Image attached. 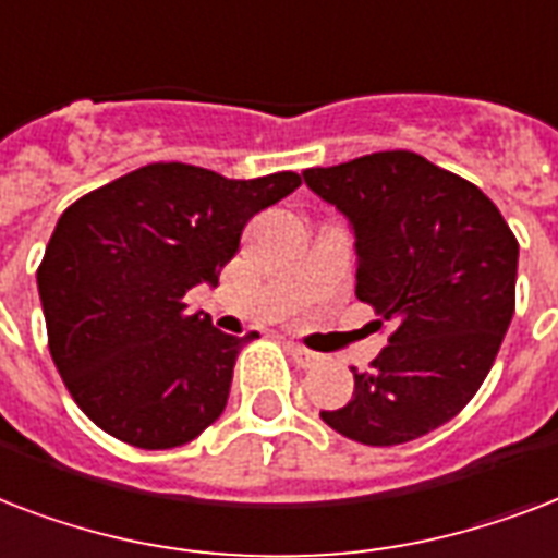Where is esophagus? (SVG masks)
<instances>
[{"instance_id":"esophagus-1","label":"esophagus","mask_w":558,"mask_h":558,"mask_svg":"<svg viewBox=\"0 0 558 558\" xmlns=\"http://www.w3.org/2000/svg\"><path fill=\"white\" fill-rule=\"evenodd\" d=\"M288 355L293 357V361H296V364L302 366V369H308V366H317L319 364V355L317 352H311V349H305V347H296V343H288Z\"/></svg>"}]
</instances>
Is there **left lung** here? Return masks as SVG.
I'll use <instances>...</instances> for the list:
<instances>
[{
  "label": "left lung",
  "instance_id": "obj_1",
  "mask_svg": "<svg viewBox=\"0 0 558 558\" xmlns=\"http://www.w3.org/2000/svg\"><path fill=\"white\" fill-rule=\"evenodd\" d=\"M355 230L357 300L390 326L355 392L319 416L364 445H401L481 390L515 311L518 241L474 183L413 150L302 171Z\"/></svg>",
  "mask_w": 558,
  "mask_h": 558
}]
</instances>
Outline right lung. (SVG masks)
Segmentation results:
<instances>
[{
    "label": "right lung",
    "instance_id": "obj_1",
    "mask_svg": "<svg viewBox=\"0 0 558 558\" xmlns=\"http://www.w3.org/2000/svg\"><path fill=\"white\" fill-rule=\"evenodd\" d=\"M300 174L227 180L209 168L150 162L84 194L37 267L51 361L95 425L136 448L192 442L227 408L247 338L185 311L194 284H218L256 211Z\"/></svg>",
    "mask_w": 558,
    "mask_h": 558
}]
</instances>
